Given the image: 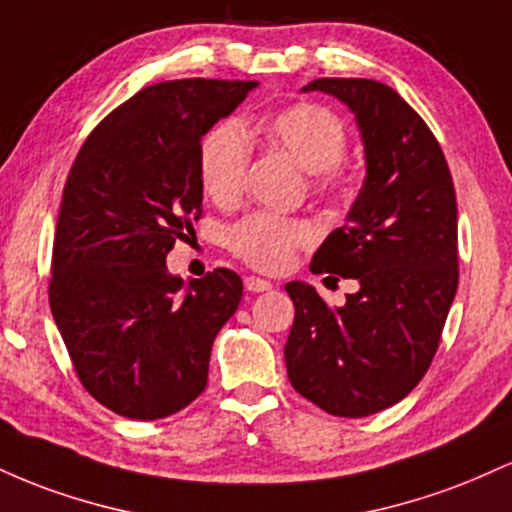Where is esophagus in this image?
Segmentation results:
<instances>
[{
    "label": "esophagus",
    "mask_w": 512,
    "mask_h": 512,
    "mask_svg": "<svg viewBox=\"0 0 512 512\" xmlns=\"http://www.w3.org/2000/svg\"><path fill=\"white\" fill-rule=\"evenodd\" d=\"M245 289H248L250 293L269 291V289H272V281L260 279V276H245Z\"/></svg>",
    "instance_id": "obj_1"
}]
</instances>
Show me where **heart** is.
Wrapping results in <instances>:
<instances>
[{
	"label": "heart",
	"instance_id": "heart-1",
	"mask_svg": "<svg viewBox=\"0 0 512 512\" xmlns=\"http://www.w3.org/2000/svg\"><path fill=\"white\" fill-rule=\"evenodd\" d=\"M250 134L274 149L286 151L298 166L313 173V190L334 195L344 187L339 168L346 154V127L342 117L320 103H291L264 115ZM252 161V142L236 120L211 127L199 146V178L204 192L219 204H233L243 195ZM313 240V228L298 219L274 214H250L226 231L233 255L260 272H281L293 252Z\"/></svg>",
	"mask_w": 512,
	"mask_h": 512
}]
</instances>
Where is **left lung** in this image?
<instances>
[{"mask_svg":"<svg viewBox=\"0 0 512 512\" xmlns=\"http://www.w3.org/2000/svg\"><path fill=\"white\" fill-rule=\"evenodd\" d=\"M361 129L366 180L310 272L356 279L342 308L291 281L296 317L284 346L293 390L332 416L378 414L419 385L457 291V199L438 139L395 88L315 79Z\"/></svg>","mask_w":512,"mask_h":512,"instance_id":"1","label":"left lung"}]
</instances>
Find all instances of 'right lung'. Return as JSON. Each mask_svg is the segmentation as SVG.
I'll list each match as a JSON object with an SVG mask.
<instances>
[{
  "label": "right lung",
  "instance_id": "1",
  "mask_svg": "<svg viewBox=\"0 0 512 512\" xmlns=\"http://www.w3.org/2000/svg\"><path fill=\"white\" fill-rule=\"evenodd\" d=\"M257 81L146 86L88 134L64 182L50 308L88 395L127 419H166L207 387L216 334L243 281L190 284L166 255L202 216L199 146Z\"/></svg>",
  "mask_w": 512,
  "mask_h": 512
}]
</instances>
